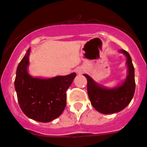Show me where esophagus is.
Segmentation results:
<instances>
[{
    "label": "esophagus",
    "mask_w": 147,
    "mask_h": 147,
    "mask_svg": "<svg viewBox=\"0 0 147 147\" xmlns=\"http://www.w3.org/2000/svg\"><path fill=\"white\" fill-rule=\"evenodd\" d=\"M82 72H83V71L82 69H77V70H76V73H78V74H82Z\"/></svg>",
    "instance_id": "obj_1"
}]
</instances>
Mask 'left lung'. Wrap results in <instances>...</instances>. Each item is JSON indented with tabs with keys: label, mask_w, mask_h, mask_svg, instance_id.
<instances>
[{
	"label": "left lung",
	"mask_w": 147,
	"mask_h": 147,
	"mask_svg": "<svg viewBox=\"0 0 147 147\" xmlns=\"http://www.w3.org/2000/svg\"><path fill=\"white\" fill-rule=\"evenodd\" d=\"M121 51L127 58L128 75L124 83L119 88L113 89L102 88L88 75L84 74L88 81L87 88L90 101L93 107L101 113L110 114L119 112L130 103L134 96L136 89L134 66L129 53L124 50Z\"/></svg>",
	"instance_id": "left-lung-1"
}]
</instances>
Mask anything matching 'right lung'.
Listing matches in <instances>:
<instances>
[{
	"label": "right lung",
	"mask_w": 147,
	"mask_h": 147,
	"mask_svg": "<svg viewBox=\"0 0 147 147\" xmlns=\"http://www.w3.org/2000/svg\"><path fill=\"white\" fill-rule=\"evenodd\" d=\"M27 51L17 68L15 80L18 103L26 116L40 122H49L62 113L66 106V92L76 73L51 79L33 78L27 72Z\"/></svg>",
	"instance_id": "obj_1"
}]
</instances>
